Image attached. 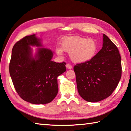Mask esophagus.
I'll return each mask as SVG.
<instances>
[{
  "label": "esophagus",
  "instance_id": "obj_1",
  "mask_svg": "<svg viewBox=\"0 0 131 131\" xmlns=\"http://www.w3.org/2000/svg\"><path fill=\"white\" fill-rule=\"evenodd\" d=\"M66 68H68V69H71L72 68H73V66H72L70 64H69V63H67L66 65Z\"/></svg>",
  "mask_w": 131,
  "mask_h": 131
}]
</instances>
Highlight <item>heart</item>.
Returning <instances> with one entry per match:
<instances>
[{
    "mask_svg": "<svg viewBox=\"0 0 131 131\" xmlns=\"http://www.w3.org/2000/svg\"><path fill=\"white\" fill-rule=\"evenodd\" d=\"M61 49L57 48L56 53L62 56L63 51L70 52L71 59L75 62H84L92 59L97 51V44L93 39H85L78 36L67 37L61 41Z\"/></svg>",
    "mask_w": 131,
    "mask_h": 131,
    "instance_id": "b5f03b06",
    "label": "heart"
}]
</instances>
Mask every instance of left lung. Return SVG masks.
<instances>
[{
  "label": "left lung",
  "instance_id": "left-lung-1",
  "mask_svg": "<svg viewBox=\"0 0 131 131\" xmlns=\"http://www.w3.org/2000/svg\"><path fill=\"white\" fill-rule=\"evenodd\" d=\"M74 70L79 95L88 102L101 101L113 93L121 78L119 50L104 34L102 49L90 60L75 65Z\"/></svg>",
  "mask_w": 131,
  "mask_h": 131
}]
</instances>
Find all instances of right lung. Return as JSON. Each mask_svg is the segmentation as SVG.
Returning <instances> with one entry per match:
<instances>
[{"label":"right lung","instance_id":"add662e5","mask_svg":"<svg viewBox=\"0 0 131 131\" xmlns=\"http://www.w3.org/2000/svg\"><path fill=\"white\" fill-rule=\"evenodd\" d=\"M30 46H42L35 34L26 36L14 45L10 75L22 99L32 104H48L58 93L57 77L66 71V63L52 61L53 52L44 48H38L34 57Z\"/></svg>","mask_w":131,"mask_h":131}]
</instances>
